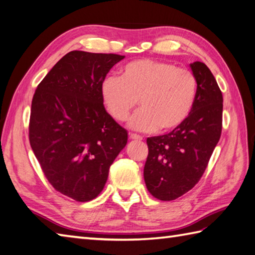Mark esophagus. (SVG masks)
Here are the masks:
<instances>
[{
	"instance_id": "34e87169",
	"label": "esophagus",
	"mask_w": 255,
	"mask_h": 255,
	"mask_svg": "<svg viewBox=\"0 0 255 255\" xmlns=\"http://www.w3.org/2000/svg\"><path fill=\"white\" fill-rule=\"evenodd\" d=\"M129 138L135 139V141H142V139H143V137L141 136V135L134 134V133H129Z\"/></svg>"
}]
</instances>
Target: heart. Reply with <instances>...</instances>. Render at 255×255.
<instances>
[{
	"instance_id": "heart-1",
	"label": "heart",
	"mask_w": 255,
	"mask_h": 255,
	"mask_svg": "<svg viewBox=\"0 0 255 255\" xmlns=\"http://www.w3.org/2000/svg\"><path fill=\"white\" fill-rule=\"evenodd\" d=\"M198 81L193 71L171 62L141 59L131 61L101 85V99L119 122L128 120L135 106L141 109L128 122L133 129L169 132L179 128L195 107Z\"/></svg>"
}]
</instances>
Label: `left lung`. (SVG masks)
<instances>
[{"label": "left lung", "instance_id": "left-lung-1", "mask_svg": "<svg viewBox=\"0 0 255 255\" xmlns=\"http://www.w3.org/2000/svg\"><path fill=\"white\" fill-rule=\"evenodd\" d=\"M198 81V96L188 119L168 134L147 137L144 180L149 194L174 200L200 180L221 136L223 98L210 69L190 64Z\"/></svg>", "mask_w": 255, "mask_h": 255}]
</instances>
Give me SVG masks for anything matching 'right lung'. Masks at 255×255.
I'll return each instance as SVG.
<instances>
[{
	"label": "right lung",
	"mask_w": 255,
	"mask_h": 255,
	"mask_svg": "<svg viewBox=\"0 0 255 255\" xmlns=\"http://www.w3.org/2000/svg\"><path fill=\"white\" fill-rule=\"evenodd\" d=\"M124 56L72 50L35 90L28 136L49 184L76 201L95 199L128 142L126 128L106 111L101 85Z\"/></svg>",
	"instance_id": "right-lung-1"
}]
</instances>
